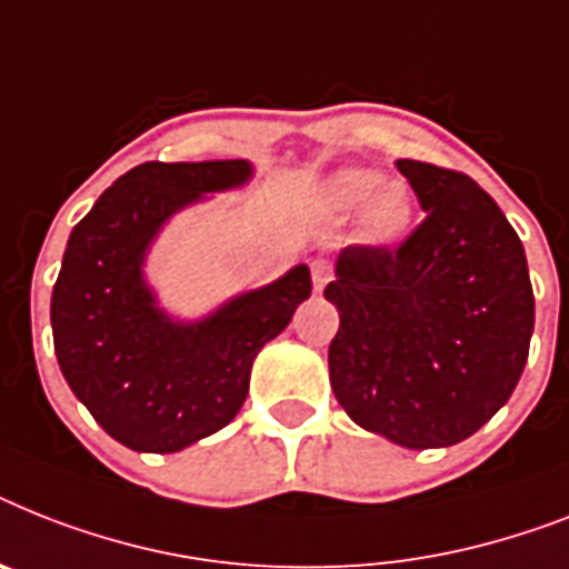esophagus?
<instances>
[{
    "label": "esophagus",
    "mask_w": 569,
    "mask_h": 569,
    "mask_svg": "<svg viewBox=\"0 0 569 569\" xmlns=\"http://www.w3.org/2000/svg\"><path fill=\"white\" fill-rule=\"evenodd\" d=\"M330 266H327V260H316L312 262V283H316V292L321 295L327 289V283H330Z\"/></svg>",
    "instance_id": "34e87169"
}]
</instances>
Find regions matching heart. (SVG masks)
Listing matches in <instances>:
<instances>
[{"instance_id": "heart-1", "label": "heart", "mask_w": 569, "mask_h": 569, "mask_svg": "<svg viewBox=\"0 0 569 569\" xmlns=\"http://www.w3.org/2000/svg\"><path fill=\"white\" fill-rule=\"evenodd\" d=\"M325 210L332 219L357 216V239L368 248L389 251L412 237L415 204L412 189L400 180H386L373 169H341L325 183Z\"/></svg>"}]
</instances>
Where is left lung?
<instances>
[{
    "instance_id": "8db88e82",
    "label": "left lung",
    "mask_w": 569,
    "mask_h": 569,
    "mask_svg": "<svg viewBox=\"0 0 569 569\" xmlns=\"http://www.w3.org/2000/svg\"><path fill=\"white\" fill-rule=\"evenodd\" d=\"M427 219L397 251L345 248L330 386L353 423L406 450L452 447L500 412L523 373L535 295L523 242L468 174L397 160Z\"/></svg>"
}]
</instances>
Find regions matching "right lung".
Segmentation results:
<instances>
[{
    "instance_id": "1",
    "label": "right lung",
    "mask_w": 569,
    "mask_h": 569,
    "mask_svg": "<svg viewBox=\"0 0 569 569\" xmlns=\"http://www.w3.org/2000/svg\"><path fill=\"white\" fill-rule=\"evenodd\" d=\"M251 160L142 163L69 233L52 292L60 373L104 432L137 452H178L242 409L253 359L309 298V266L230 295L196 318L160 303L149 253L166 224L248 187Z\"/></svg>"
}]
</instances>
